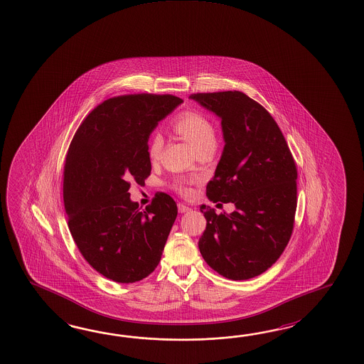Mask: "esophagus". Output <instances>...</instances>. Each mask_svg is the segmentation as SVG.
I'll use <instances>...</instances> for the list:
<instances>
[{
    "label": "esophagus",
    "instance_id": "1",
    "mask_svg": "<svg viewBox=\"0 0 364 364\" xmlns=\"http://www.w3.org/2000/svg\"><path fill=\"white\" fill-rule=\"evenodd\" d=\"M178 213H188V211H191V208H189V206H186L184 203H178Z\"/></svg>",
    "mask_w": 364,
    "mask_h": 364
}]
</instances>
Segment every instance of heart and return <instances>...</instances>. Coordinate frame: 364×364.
<instances>
[{"instance_id":"1","label":"heart","mask_w":364,"mask_h":364,"mask_svg":"<svg viewBox=\"0 0 364 364\" xmlns=\"http://www.w3.org/2000/svg\"><path fill=\"white\" fill-rule=\"evenodd\" d=\"M173 129L178 132L181 137L186 139L194 150H200L208 146H215V129L210 120L197 111H186L178 114L176 120L173 122ZM163 141L159 134H153L149 141L147 153L151 161H156L162 151ZM175 189L178 193L188 196L191 193V188L188 186L186 180L178 178L173 183Z\"/></svg>"}]
</instances>
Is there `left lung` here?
Wrapping results in <instances>:
<instances>
[{"instance_id": "left-lung-1", "label": "left lung", "mask_w": 364, "mask_h": 364, "mask_svg": "<svg viewBox=\"0 0 364 364\" xmlns=\"http://www.w3.org/2000/svg\"><path fill=\"white\" fill-rule=\"evenodd\" d=\"M189 97L222 119L226 142L206 196L236 206L231 214L202 211L206 228L198 248L219 274L250 279L267 272L289 244L298 201L296 164L272 114L244 92Z\"/></svg>"}]
</instances>
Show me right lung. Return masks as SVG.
<instances>
[{"label": "right lung", "mask_w": 364, "mask_h": 364, "mask_svg": "<svg viewBox=\"0 0 364 364\" xmlns=\"http://www.w3.org/2000/svg\"><path fill=\"white\" fill-rule=\"evenodd\" d=\"M180 103L170 94L109 97L86 116L68 149V226L85 259L114 282H138L153 273L178 217L168 194L158 192L141 210L129 188L150 176L149 136Z\"/></svg>", "instance_id": "add662e5"}]
</instances>
